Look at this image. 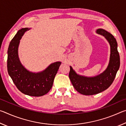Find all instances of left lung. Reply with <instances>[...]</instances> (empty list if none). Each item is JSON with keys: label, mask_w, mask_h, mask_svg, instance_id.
<instances>
[{"label": "left lung", "mask_w": 126, "mask_h": 126, "mask_svg": "<svg viewBox=\"0 0 126 126\" xmlns=\"http://www.w3.org/2000/svg\"><path fill=\"white\" fill-rule=\"evenodd\" d=\"M96 33L103 35L110 45V61L105 71L97 76L87 77L77 74L70 66L69 77L74 88L79 93L86 95L96 94L107 89L113 82L120 66V58L115 38L103 29H97Z\"/></svg>", "instance_id": "1"}]
</instances>
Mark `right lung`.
I'll return each mask as SVG.
<instances>
[{
	"label": "right lung",
	"instance_id": "1",
	"mask_svg": "<svg viewBox=\"0 0 126 126\" xmlns=\"http://www.w3.org/2000/svg\"><path fill=\"white\" fill-rule=\"evenodd\" d=\"M28 28L19 30L10 42L8 50L7 68L9 75L21 92L30 96L39 97L47 93L52 88L61 62L53 63L42 72H32L21 63L18 55L20 40Z\"/></svg>",
	"mask_w": 126,
	"mask_h": 126
}]
</instances>
